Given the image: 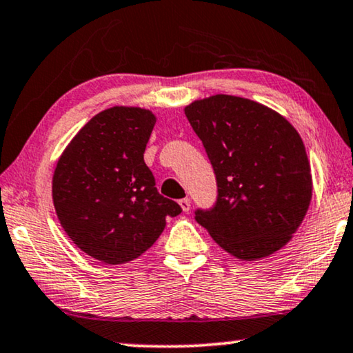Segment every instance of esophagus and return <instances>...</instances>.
I'll list each match as a JSON object with an SVG mask.
<instances>
[{
    "mask_svg": "<svg viewBox=\"0 0 353 353\" xmlns=\"http://www.w3.org/2000/svg\"><path fill=\"white\" fill-rule=\"evenodd\" d=\"M190 198H183V199H179V204H181V208L183 212H188L190 210Z\"/></svg>",
    "mask_w": 353,
    "mask_h": 353,
    "instance_id": "34e87169",
    "label": "esophagus"
}]
</instances>
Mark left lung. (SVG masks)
<instances>
[{"label":"left lung","mask_w":353,"mask_h":353,"mask_svg":"<svg viewBox=\"0 0 353 353\" xmlns=\"http://www.w3.org/2000/svg\"><path fill=\"white\" fill-rule=\"evenodd\" d=\"M185 115L206 149L217 199L194 219L241 260L274 254L301 225L312 176L298 131L281 114L247 98L215 94Z\"/></svg>","instance_id":"left-lung-1"}]
</instances>
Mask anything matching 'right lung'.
<instances>
[{"instance_id":"add662e5","label":"right lung","mask_w":353,"mask_h":353,"mask_svg":"<svg viewBox=\"0 0 353 353\" xmlns=\"http://www.w3.org/2000/svg\"><path fill=\"white\" fill-rule=\"evenodd\" d=\"M155 120L141 108L103 110L57 163L52 198L61 227L79 249L108 265L138 259L160 238L166 217L182 212L157 190L144 161Z\"/></svg>"}]
</instances>
